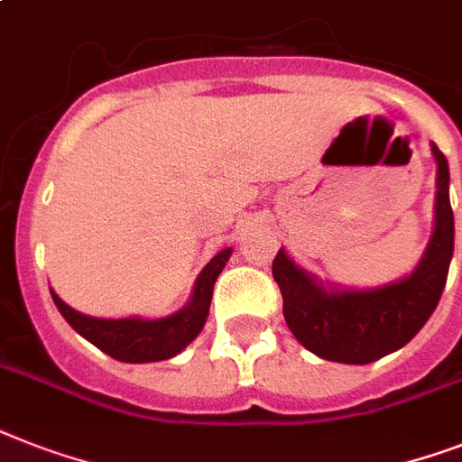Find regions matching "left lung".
<instances>
[{
    "instance_id": "obj_1",
    "label": "left lung",
    "mask_w": 462,
    "mask_h": 462,
    "mask_svg": "<svg viewBox=\"0 0 462 462\" xmlns=\"http://www.w3.org/2000/svg\"><path fill=\"white\" fill-rule=\"evenodd\" d=\"M432 153L437 159L434 232L408 277L374 290H325L287 251H277L273 277L282 291L284 320L310 354L365 365L406 346L434 313L451 265L456 227L448 201V161L437 144Z\"/></svg>"
}]
</instances>
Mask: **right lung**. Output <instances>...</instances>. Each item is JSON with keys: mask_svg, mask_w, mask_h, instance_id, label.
<instances>
[{"mask_svg": "<svg viewBox=\"0 0 462 462\" xmlns=\"http://www.w3.org/2000/svg\"><path fill=\"white\" fill-rule=\"evenodd\" d=\"M232 254V246L223 249L211 258V263L201 270L194 282V294L185 309L159 320H142V318H121V320H104L89 318L66 306L51 291L56 309L69 320L70 328L97 348L123 363H156L178 356L182 348L201 332L208 309H211L213 284L223 273L225 263Z\"/></svg>", "mask_w": 462, "mask_h": 462, "instance_id": "add662e5", "label": "right lung"}]
</instances>
